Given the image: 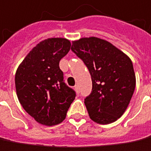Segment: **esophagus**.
<instances>
[{"instance_id":"obj_1","label":"esophagus","mask_w":151,"mask_h":151,"mask_svg":"<svg viewBox=\"0 0 151 151\" xmlns=\"http://www.w3.org/2000/svg\"><path fill=\"white\" fill-rule=\"evenodd\" d=\"M75 90H76V91L77 94L80 93V87H79V86H78V85H76V86H75Z\"/></svg>"}]
</instances>
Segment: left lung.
Here are the masks:
<instances>
[{
    "instance_id": "1",
    "label": "left lung",
    "mask_w": 151,
    "mask_h": 151,
    "mask_svg": "<svg viewBox=\"0 0 151 151\" xmlns=\"http://www.w3.org/2000/svg\"><path fill=\"white\" fill-rule=\"evenodd\" d=\"M71 50L82 60L91 76V93L85 99L90 118L102 125L117 120L135 88L131 60L107 40L94 36L73 41Z\"/></svg>"
}]
</instances>
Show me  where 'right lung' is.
<instances>
[{
	"label": "right lung",
	"instance_id": "obj_1",
	"mask_svg": "<svg viewBox=\"0 0 151 151\" xmlns=\"http://www.w3.org/2000/svg\"><path fill=\"white\" fill-rule=\"evenodd\" d=\"M70 41L49 38L40 41L18 66L15 84L18 100L24 110L41 125L62 122L76 97L64 82L60 60L69 52Z\"/></svg>",
	"mask_w": 151,
	"mask_h": 151
}]
</instances>
